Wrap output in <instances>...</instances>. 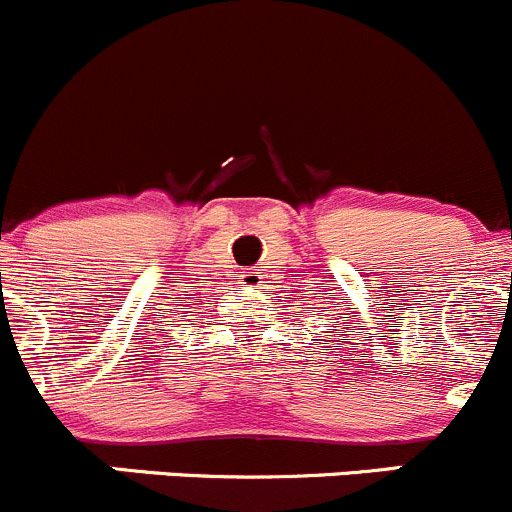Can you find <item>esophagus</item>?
<instances>
[{"label": "esophagus", "mask_w": 512, "mask_h": 512, "mask_svg": "<svg viewBox=\"0 0 512 512\" xmlns=\"http://www.w3.org/2000/svg\"><path fill=\"white\" fill-rule=\"evenodd\" d=\"M240 282H242V285H245V287H260L262 272H257V270L245 272V275H240Z\"/></svg>", "instance_id": "esophagus-1"}]
</instances>
